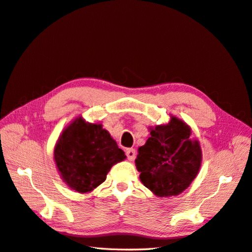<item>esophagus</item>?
<instances>
[{"label": "esophagus", "instance_id": "1", "mask_svg": "<svg viewBox=\"0 0 252 252\" xmlns=\"http://www.w3.org/2000/svg\"><path fill=\"white\" fill-rule=\"evenodd\" d=\"M126 157H127L128 161H133L134 159H135V157H136V153H135V150H134L133 148L126 149Z\"/></svg>", "mask_w": 252, "mask_h": 252}]
</instances>
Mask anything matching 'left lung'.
I'll list each match as a JSON object with an SVG mask.
<instances>
[{"instance_id":"1","label":"left lung","mask_w":252,"mask_h":252,"mask_svg":"<svg viewBox=\"0 0 252 252\" xmlns=\"http://www.w3.org/2000/svg\"><path fill=\"white\" fill-rule=\"evenodd\" d=\"M190 135V126L172 116L168 124L150 128V137L138 148L135 165L140 181L156 195H178L196 177L202 149Z\"/></svg>"}]
</instances>
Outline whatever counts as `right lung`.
I'll return each instance as SVG.
<instances>
[{
	"label": "right lung",
	"mask_w": 252,
	"mask_h": 252,
	"mask_svg": "<svg viewBox=\"0 0 252 252\" xmlns=\"http://www.w3.org/2000/svg\"><path fill=\"white\" fill-rule=\"evenodd\" d=\"M126 158L101 124H89L83 117L64 128L54 151L62 180L79 193L91 192L104 183L112 166Z\"/></svg>",
	"instance_id": "1"
}]
</instances>
